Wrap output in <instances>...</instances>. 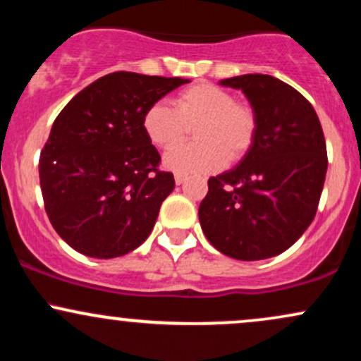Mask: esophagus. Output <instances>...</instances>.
<instances>
[{
  "label": "esophagus",
  "instance_id": "obj_1",
  "mask_svg": "<svg viewBox=\"0 0 361 361\" xmlns=\"http://www.w3.org/2000/svg\"><path fill=\"white\" fill-rule=\"evenodd\" d=\"M186 181V175H181V173H176L175 175V183L176 185H183Z\"/></svg>",
  "mask_w": 361,
  "mask_h": 361
}]
</instances>
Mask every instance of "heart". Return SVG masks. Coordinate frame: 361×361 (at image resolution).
I'll return each instance as SVG.
<instances>
[{
    "label": "heart",
    "instance_id": "obj_1",
    "mask_svg": "<svg viewBox=\"0 0 361 361\" xmlns=\"http://www.w3.org/2000/svg\"><path fill=\"white\" fill-rule=\"evenodd\" d=\"M147 139L171 149L195 128L193 145L171 149L164 166L181 175H200L235 163L250 152L258 134V114L250 103L212 82H197L176 94L175 109L154 103L142 117Z\"/></svg>",
    "mask_w": 361,
    "mask_h": 361
}]
</instances>
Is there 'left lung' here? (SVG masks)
<instances>
[{
    "label": "left lung",
    "instance_id": "left-lung-1",
    "mask_svg": "<svg viewBox=\"0 0 361 361\" xmlns=\"http://www.w3.org/2000/svg\"><path fill=\"white\" fill-rule=\"evenodd\" d=\"M221 85L244 91L258 114V134L239 166L209 178L198 207L205 238L243 261L288 250L317 212L327 151L316 110L304 94L267 74H244Z\"/></svg>",
    "mask_w": 361,
    "mask_h": 361
}]
</instances>
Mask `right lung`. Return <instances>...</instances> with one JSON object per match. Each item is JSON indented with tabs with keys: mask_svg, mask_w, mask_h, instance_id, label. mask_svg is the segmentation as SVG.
Returning a JSON list of instances; mask_svg holds the SVG:
<instances>
[{
	"mask_svg": "<svg viewBox=\"0 0 361 361\" xmlns=\"http://www.w3.org/2000/svg\"><path fill=\"white\" fill-rule=\"evenodd\" d=\"M181 78L118 71L73 98L57 118L39 161L44 207L73 250L110 259L140 246L175 188L161 171L142 117Z\"/></svg>",
	"mask_w": 361,
	"mask_h": 361,
	"instance_id": "obj_1",
	"label": "right lung"
}]
</instances>
